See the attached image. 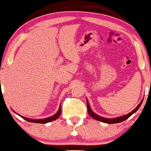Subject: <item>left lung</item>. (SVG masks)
<instances>
[{"label":"left lung","mask_w":151,"mask_h":151,"mask_svg":"<svg viewBox=\"0 0 151 151\" xmlns=\"http://www.w3.org/2000/svg\"><path fill=\"white\" fill-rule=\"evenodd\" d=\"M143 100L141 101V103L139 104V105L137 106V107H136V109H134V110H133L132 112H130V113H128V114L125 115V116H120V117H117V118H115V119H106V118H104V117H101V116H98L97 114H96V113H93V111H92V110L90 109V105H89V103H88V100L87 99V112H88L89 115H90V116H91L92 118H93L94 119L97 120V121H100V122H104V123H107V124H114V123H119V122H122L124 121V120L127 119L129 117H130V116H132V115L134 113H136V111H137L138 110H139V108L140 107V106H141Z\"/></svg>","instance_id":"1"}]
</instances>
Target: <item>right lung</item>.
Instances as JSON below:
<instances>
[{"mask_svg": "<svg viewBox=\"0 0 151 151\" xmlns=\"http://www.w3.org/2000/svg\"><path fill=\"white\" fill-rule=\"evenodd\" d=\"M61 107H60L58 111L57 112L55 115H53L52 116H50V117L47 118V119H27V118L23 117V116H21V117H22L24 119H25L26 121L29 122L45 124V123L50 122H52V121H53V120H55V119H58V117H59L60 115H61Z\"/></svg>", "mask_w": 151, "mask_h": 151, "instance_id": "right-lung-1", "label": "right lung"}]
</instances>
